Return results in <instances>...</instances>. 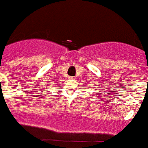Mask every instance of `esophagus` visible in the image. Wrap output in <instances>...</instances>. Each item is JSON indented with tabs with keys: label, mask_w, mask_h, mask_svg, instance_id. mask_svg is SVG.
Masks as SVG:
<instances>
[{
	"label": "esophagus",
	"mask_w": 148,
	"mask_h": 148,
	"mask_svg": "<svg viewBox=\"0 0 148 148\" xmlns=\"http://www.w3.org/2000/svg\"><path fill=\"white\" fill-rule=\"evenodd\" d=\"M70 79H71V80H74V79H75V77H70Z\"/></svg>",
	"instance_id": "esophagus-1"
}]
</instances>
